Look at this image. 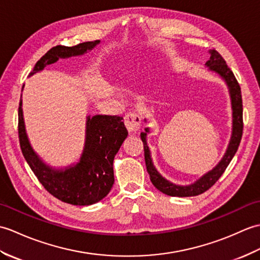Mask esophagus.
Returning a JSON list of instances; mask_svg holds the SVG:
<instances>
[{
	"label": "esophagus",
	"mask_w": 260,
	"mask_h": 260,
	"mask_svg": "<svg viewBox=\"0 0 260 260\" xmlns=\"http://www.w3.org/2000/svg\"><path fill=\"white\" fill-rule=\"evenodd\" d=\"M140 123H141V117L139 114H137L135 112L125 114L124 125L129 132H136L139 130Z\"/></svg>",
	"instance_id": "obj_1"
}]
</instances>
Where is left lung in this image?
<instances>
[{
	"mask_svg": "<svg viewBox=\"0 0 260 260\" xmlns=\"http://www.w3.org/2000/svg\"><path fill=\"white\" fill-rule=\"evenodd\" d=\"M210 59L206 62V66L208 67L210 71L216 72L218 76H220L222 80L226 82L230 100H232V109H233V132L232 138H230L228 148L226 150V153L223 154L222 159L219 161L218 165L212 170L207 172L206 175L200 177L197 181H194L188 186H178V184L172 183L167 180L162 176H161L157 169L154 168L152 164L151 154H150V150L147 145V134H149V128H146V132H141V140L143 142V150H145V160H146V167L147 171L150 176V180H151L153 186L160 190L161 192L165 194L172 196V197H192V196H198L207 191L209 188H211L213 184L217 182L219 178L226 170L230 161L234 158L235 153L237 152L239 143L241 141V137H243V100H241V91L240 86L237 80H236L233 71L230 70L228 66L226 64V61L223 57L218 53V52L213 49L209 51Z\"/></svg>",
	"mask_w": 260,
	"mask_h": 260,
	"instance_id": "8db88e82",
	"label": "left lung"
}]
</instances>
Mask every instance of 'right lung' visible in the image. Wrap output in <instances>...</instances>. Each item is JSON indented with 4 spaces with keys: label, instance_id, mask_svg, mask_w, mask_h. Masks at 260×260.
I'll use <instances>...</instances> for the list:
<instances>
[{
    "label": "right lung",
    "instance_id": "add662e5",
    "mask_svg": "<svg viewBox=\"0 0 260 260\" xmlns=\"http://www.w3.org/2000/svg\"><path fill=\"white\" fill-rule=\"evenodd\" d=\"M99 43V40H95L74 47L56 45L37 62L30 76L59 59L82 55ZM126 136L128 131L119 115H88L84 148L79 162L63 169L52 168L43 162L30 145L20 100L19 139L22 153L42 186L63 203L89 206L102 200L110 192L114 182L113 159Z\"/></svg>",
    "mask_w": 260,
    "mask_h": 260
}]
</instances>
